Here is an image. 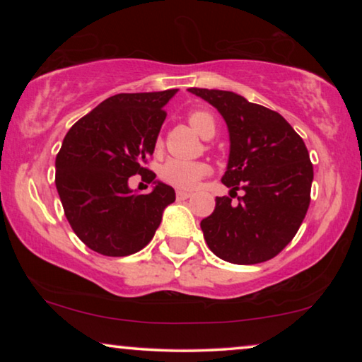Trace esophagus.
Wrapping results in <instances>:
<instances>
[{
    "mask_svg": "<svg viewBox=\"0 0 362 362\" xmlns=\"http://www.w3.org/2000/svg\"><path fill=\"white\" fill-rule=\"evenodd\" d=\"M187 197H191V192H186V191H177L176 192V199L177 201H186Z\"/></svg>",
    "mask_w": 362,
    "mask_h": 362,
    "instance_id": "esophagus-1",
    "label": "esophagus"
}]
</instances>
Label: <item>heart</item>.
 Segmentation results:
<instances>
[{
	"label": "heart",
	"instance_id": "heart-1",
	"mask_svg": "<svg viewBox=\"0 0 362 362\" xmlns=\"http://www.w3.org/2000/svg\"><path fill=\"white\" fill-rule=\"evenodd\" d=\"M187 122L201 136L211 138L216 133V120L209 112L206 110H194L187 115ZM156 146H160L158 140ZM211 171L207 163L202 161H181V160H170L161 166L160 176L161 180L177 189L189 191L197 186L202 177Z\"/></svg>",
	"mask_w": 362,
	"mask_h": 362
}]
</instances>
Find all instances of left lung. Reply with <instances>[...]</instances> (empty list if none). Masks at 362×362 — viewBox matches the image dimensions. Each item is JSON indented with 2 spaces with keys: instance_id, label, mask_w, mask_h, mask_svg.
Listing matches in <instances>:
<instances>
[{
  "instance_id": "obj_1",
  "label": "left lung",
  "mask_w": 362,
  "mask_h": 362,
  "mask_svg": "<svg viewBox=\"0 0 362 362\" xmlns=\"http://www.w3.org/2000/svg\"><path fill=\"white\" fill-rule=\"evenodd\" d=\"M187 90L221 112L230 136L222 182L232 191L216 197L214 212L201 221L207 247L230 264L274 259L298 232L311 201L313 165L305 141L280 113L234 92ZM239 189L245 196L235 205Z\"/></svg>"
}]
</instances>
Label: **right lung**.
<instances>
[{"label": "right lung", "mask_w": 362, "mask_h": 362, "mask_svg": "<svg viewBox=\"0 0 362 362\" xmlns=\"http://www.w3.org/2000/svg\"><path fill=\"white\" fill-rule=\"evenodd\" d=\"M177 88L117 93L77 120L56 156V187L76 235L97 254L125 257L150 244L163 211L175 202L171 186L158 182L133 194L128 177L156 175L146 165L155 151L165 107Z\"/></svg>", "instance_id": "obj_1"}]
</instances>
